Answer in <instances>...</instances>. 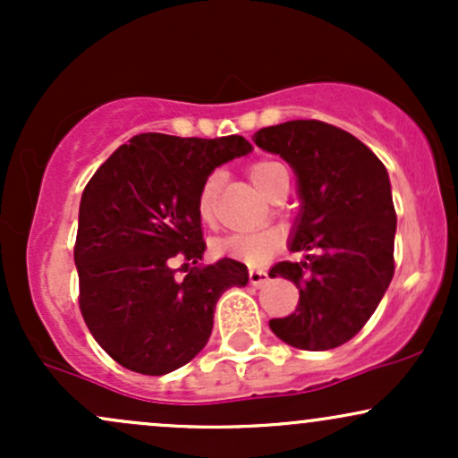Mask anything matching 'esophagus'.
Listing matches in <instances>:
<instances>
[{"instance_id":"1","label":"esophagus","mask_w":458,"mask_h":458,"mask_svg":"<svg viewBox=\"0 0 458 458\" xmlns=\"http://www.w3.org/2000/svg\"><path fill=\"white\" fill-rule=\"evenodd\" d=\"M247 276H250L251 286H262V284L269 280L267 271H262V269H250V273H247Z\"/></svg>"}]
</instances>
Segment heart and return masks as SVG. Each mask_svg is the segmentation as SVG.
I'll list each match as a JSON object with an SVG mask.
<instances>
[{"label":"heart","instance_id":"1","mask_svg":"<svg viewBox=\"0 0 458 458\" xmlns=\"http://www.w3.org/2000/svg\"><path fill=\"white\" fill-rule=\"evenodd\" d=\"M286 172V167L277 161L262 159L250 165V176L256 182V187L260 191L267 193V189L271 187V182L276 181L277 174ZM224 174L219 170H215L202 181V185L198 189L196 198V211L204 224H213L215 215H217V198H219V187H222ZM282 243V236L277 230L273 228H260L251 230V233H236V234H225L213 241V251L222 259H233L241 260L245 265H260L265 262L273 251L277 250Z\"/></svg>","mask_w":458,"mask_h":458}]
</instances>
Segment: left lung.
<instances>
[{"mask_svg": "<svg viewBox=\"0 0 458 458\" xmlns=\"http://www.w3.org/2000/svg\"><path fill=\"white\" fill-rule=\"evenodd\" d=\"M254 141L291 163L301 196L291 251L306 260L269 271L295 284L299 306L269 327L295 349H335L364 327L392 282L396 211L387 170L355 135L320 120L260 129Z\"/></svg>", "mask_w": 458, "mask_h": 458, "instance_id": "left-lung-1", "label": "left lung"}]
</instances>
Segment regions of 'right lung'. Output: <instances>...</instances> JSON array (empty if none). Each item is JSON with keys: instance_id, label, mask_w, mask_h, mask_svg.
<instances>
[{"instance_id": "add662e5", "label": "right lung", "mask_w": 458, "mask_h": 458, "mask_svg": "<svg viewBox=\"0 0 458 458\" xmlns=\"http://www.w3.org/2000/svg\"><path fill=\"white\" fill-rule=\"evenodd\" d=\"M250 150L241 135L141 133L83 189L79 308L94 340L120 366L152 377L185 366L208 343L222 293L247 284L243 262L199 265L207 243L196 198L215 167ZM174 259L186 262L182 281Z\"/></svg>"}]
</instances>
